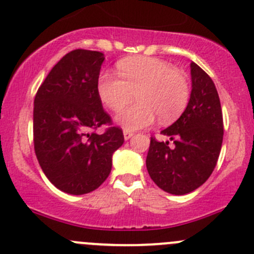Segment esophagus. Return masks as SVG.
I'll return each instance as SVG.
<instances>
[{
	"label": "esophagus",
	"mask_w": 254,
	"mask_h": 254,
	"mask_svg": "<svg viewBox=\"0 0 254 254\" xmlns=\"http://www.w3.org/2000/svg\"><path fill=\"white\" fill-rule=\"evenodd\" d=\"M123 134H124V139L125 140H129L130 137H131L132 135H134L131 131H129V130H124V131H123Z\"/></svg>",
	"instance_id": "1"
}]
</instances>
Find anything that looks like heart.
Instances as JSON below:
<instances>
[{
	"label": "heart",
	"mask_w": 254,
	"mask_h": 254,
	"mask_svg": "<svg viewBox=\"0 0 254 254\" xmlns=\"http://www.w3.org/2000/svg\"><path fill=\"white\" fill-rule=\"evenodd\" d=\"M119 75L103 70L97 82L100 100L112 110H120L136 98V104L119 113L115 123L125 130L146 127L159 117L170 123L181 115L190 99L186 74L169 62L154 57H134L118 63Z\"/></svg>",
	"instance_id": "1"
}]
</instances>
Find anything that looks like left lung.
I'll use <instances>...</instances> for the list:
<instances>
[{
  "label": "left lung",
  "instance_id": "8db88e82",
  "mask_svg": "<svg viewBox=\"0 0 254 254\" xmlns=\"http://www.w3.org/2000/svg\"><path fill=\"white\" fill-rule=\"evenodd\" d=\"M192 89L181 117L161 131L174 140L151 137L146 169L152 181L171 195H186L211 176L223 140V119L215 83L196 63L190 64Z\"/></svg>",
  "mask_w": 254,
  "mask_h": 254
}]
</instances>
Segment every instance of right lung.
I'll use <instances>...</instances> for the list:
<instances>
[{
    "mask_svg": "<svg viewBox=\"0 0 254 254\" xmlns=\"http://www.w3.org/2000/svg\"><path fill=\"white\" fill-rule=\"evenodd\" d=\"M104 54L75 49L52 68L34 98L33 140L47 179L70 195L97 190L112 171L113 154L124 142L119 127L90 132L110 123L97 90Z\"/></svg>",
    "mask_w": 254,
    "mask_h": 254,
    "instance_id": "add662e5",
    "label": "right lung"
}]
</instances>
